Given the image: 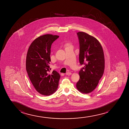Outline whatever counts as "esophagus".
Listing matches in <instances>:
<instances>
[{
  "mask_svg": "<svg viewBox=\"0 0 129 129\" xmlns=\"http://www.w3.org/2000/svg\"><path fill=\"white\" fill-rule=\"evenodd\" d=\"M66 75H71V72L66 73Z\"/></svg>",
  "mask_w": 129,
  "mask_h": 129,
  "instance_id": "1",
  "label": "esophagus"
}]
</instances>
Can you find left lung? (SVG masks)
<instances>
[{"label":"left lung","mask_w":129,"mask_h":129,"mask_svg":"<svg viewBox=\"0 0 129 129\" xmlns=\"http://www.w3.org/2000/svg\"><path fill=\"white\" fill-rule=\"evenodd\" d=\"M80 45L79 62L84 65L79 72L76 87L83 93L92 92L97 86L104 70L102 47L95 38L84 32L77 33Z\"/></svg>","instance_id":"left-lung-1"}]
</instances>
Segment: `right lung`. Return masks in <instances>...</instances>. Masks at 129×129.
<instances>
[{"label": "right lung", "instance_id": "add662e5", "mask_svg": "<svg viewBox=\"0 0 129 129\" xmlns=\"http://www.w3.org/2000/svg\"><path fill=\"white\" fill-rule=\"evenodd\" d=\"M59 36H41L34 40L28 48L26 69L28 77L36 90L43 95H49L58 88L60 75L56 71L50 73L49 64L52 44Z\"/></svg>", "mask_w": 129, "mask_h": 129}]
</instances>
